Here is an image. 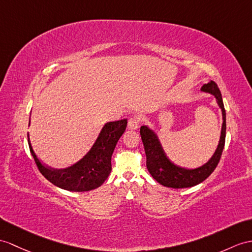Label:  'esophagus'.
<instances>
[{"label": "esophagus", "instance_id": "34e87169", "mask_svg": "<svg viewBox=\"0 0 252 252\" xmlns=\"http://www.w3.org/2000/svg\"><path fill=\"white\" fill-rule=\"evenodd\" d=\"M139 125H140V118H139V116H132V118L128 120V124H127L128 129H131V130L138 129Z\"/></svg>", "mask_w": 252, "mask_h": 252}]
</instances>
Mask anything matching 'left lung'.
<instances>
[{"mask_svg": "<svg viewBox=\"0 0 252 252\" xmlns=\"http://www.w3.org/2000/svg\"><path fill=\"white\" fill-rule=\"evenodd\" d=\"M201 91L208 93L215 97L218 107L222 113V126L220 132L219 143L213 156L208 161L198 168L188 169L181 167L174 163L165 154L163 147L160 143L157 133L147 126H141L140 134L144 145L146 155V168L151 175L154 177L159 184L169 188H189L205 181L213 171L216 169L217 164L221 157L224 141H225V110L222 101L221 93L214 81H208L203 84Z\"/></svg>", "mask_w": 252, "mask_h": 252, "instance_id": "obj_1", "label": "left lung"}]
</instances>
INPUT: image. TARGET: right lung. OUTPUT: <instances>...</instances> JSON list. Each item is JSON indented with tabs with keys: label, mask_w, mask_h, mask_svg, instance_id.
I'll use <instances>...</instances> for the list:
<instances>
[{
	"label": "right lung",
	"mask_w": 252,
	"mask_h": 252,
	"mask_svg": "<svg viewBox=\"0 0 252 252\" xmlns=\"http://www.w3.org/2000/svg\"><path fill=\"white\" fill-rule=\"evenodd\" d=\"M126 126V119L106 123L91 150L79 161L67 168L50 169L46 167L36 156L28 133L30 151L40 173L53 185L69 191H90L101 186L108 179L112 169V154Z\"/></svg>",
	"instance_id": "1"
}]
</instances>
